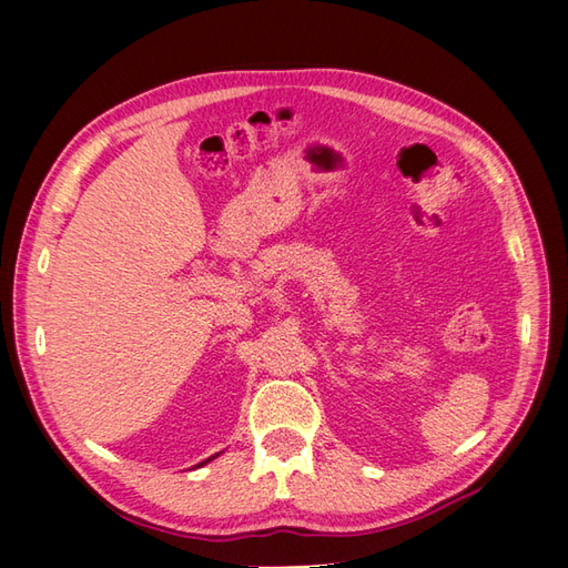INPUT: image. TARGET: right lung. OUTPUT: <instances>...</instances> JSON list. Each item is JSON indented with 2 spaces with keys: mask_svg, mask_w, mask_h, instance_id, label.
I'll use <instances>...</instances> for the list:
<instances>
[{
  "mask_svg": "<svg viewBox=\"0 0 568 568\" xmlns=\"http://www.w3.org/2000/svg\"><path fill=\"white\" fill-rule=\"evenodd\" d=\"M217 455H220V453H217ZM217 455H213V457H209V459H203V462H199V464H196V467H194V469H199V467H203V464H209V462H213V459H215V457H217Z\"/></svg>",
  "mask_w": 568,
  "mask_h": 568,
  "instance_id": "obj_1",
  "label": "right lung"
}]
</instances>
